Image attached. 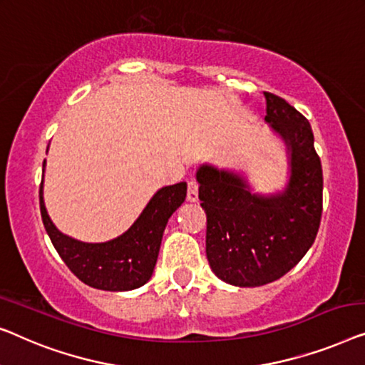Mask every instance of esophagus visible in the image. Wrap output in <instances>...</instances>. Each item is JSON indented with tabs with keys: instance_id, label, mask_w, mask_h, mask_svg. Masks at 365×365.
<instances>
[{
	"instance_id": "esophagus-1",
	"label": "esophagus",
	"mask_w": 365,
	"mask_h": 365,
	"mask_svg": "<svg viewBox=\"0 0 365 365\" xmlns=\"http://www.w3.org/2000/svg\"><path fill=\"white\" fill-rule=\"evenodd\" d=\"M187 200H188V202H198V182L193 180V178L188 182Z\"/></svg>"
}]
</instances>
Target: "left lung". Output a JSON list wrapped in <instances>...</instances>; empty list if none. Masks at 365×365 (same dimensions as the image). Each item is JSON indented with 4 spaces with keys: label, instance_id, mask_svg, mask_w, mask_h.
Here are the masks:
<instances>
[{
    "label": "left lung",
    "instance_id": "left-lung-1",
    "mask_svg": "<svg viewBox=\"0 0 365 365\" xmlns=\"http://www.w3.org/2000/svg\"><path fill=\"white\" fill-rule=\"evenodd\" d=\"M264 97V122L284 143L283 187L256 192L245 172L212 163L197 168L210 268L238 287L273 283L294 268L314 243L322 213V167L311 124L281 97Z\"/></svg>",
    "mask_w": 365,
    "mask_h": 365
}]
</instances>
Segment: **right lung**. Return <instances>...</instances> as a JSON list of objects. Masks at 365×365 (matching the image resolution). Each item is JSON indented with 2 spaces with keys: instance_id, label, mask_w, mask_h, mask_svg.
Wrapping results in <instances>:
<instances>
[{
  "instance_id": "add662e5",
  "label": "right lung",
  "mask_w": 365,
  "mask_h": 365,
  "mask_svg": "<svg viewBox=\"0 0 365 365\" xmlns=\"http://www.w3.org/2000/svg\"><path fill=\"white\" fill-rule=\"evenodd\" d=\"M44 170L46 160L39 187L41 218L66 266L82 283L102 291H132L148 283L155 269L168 218L187 197V182L158 188L122 235L99 243H87L56 228L44 205Z\"/></svg>"
}]
</instances>
